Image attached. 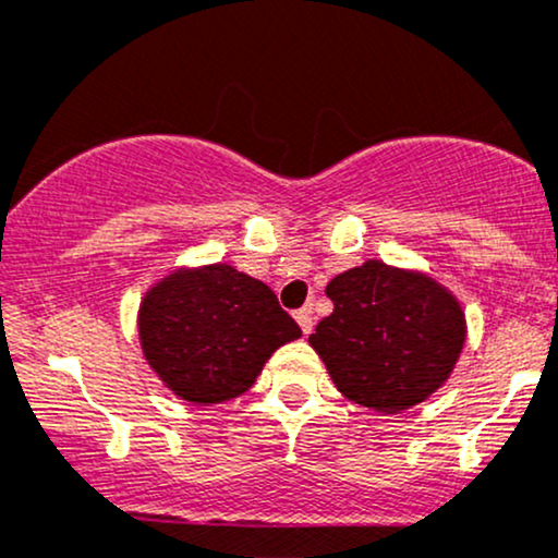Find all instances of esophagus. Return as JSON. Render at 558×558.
<instances>
[{"label": "esophagus", "mask_w": 558, "mask_h": 558, "mask_svg": "<svg viewBox=\"0 0 558 558\" xmlns=\"http://www.w3.org/2000/svg\"><path fill=\"white\" fill-rule=\"evenodd\" d=\"M296 323H299V328H301V332H304V336H310L312 332V306H301V310H296Z\"/></svg>", "instance_id": "34e87169"}]
</instances>
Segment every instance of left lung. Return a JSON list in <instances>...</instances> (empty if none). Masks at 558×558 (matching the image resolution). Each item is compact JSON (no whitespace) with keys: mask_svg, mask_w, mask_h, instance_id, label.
I'll return each instance as SVG.
<instances>
[{"mask_svg":"<svg viewBox=\"0 0 558 558\" xmlns=\"http://www.w3.org/2000/svg\"><path fill=\"white\" fill-rule=\"evenodd\" d=\"M325 293L332 315L319 319L310 343L345 399L401 412L444 386L466 332L446 288L373 259L336 275Z\"/></svg>","mask_w":558,"mask_h":558,"instance_id":"left-lung-1","label":"left lung"}]
</instances>
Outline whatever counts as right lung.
<instances>
[{
    "label": "right lung",
    "instance_id": "1",
    "mask_svg": "<svg viewBox=\"0 0 558 558\" xmlns=\"http://www.w3.org/2000/svg\"><path fill=\"white\" fill-rule=\"evenodd\" d=\"M144 354L170 390L220 403L248 390L299 325L259 280L230 265L172 272L141 304Z\"/></svg>",
    "mask_w": 558,
    "mask_h": 558
}]
</instances>
